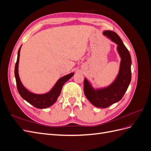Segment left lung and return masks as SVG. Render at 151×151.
<instances>
[{
  "label": "left lung",
  "mask_w": 151,
  "mask_h": 151,
  "mask_svg": "<svg viewBox=\"0 0 151 151\" xmlns=\"http://www.w3.org/2000/svg\"><path fill=\"white\" fill-rule=\"evenodd\" d=\"M103 35L117 44V50L121 57L119 73L113 83L105 88L94 89L86 78L84 91L86 98L94 106L105 108L122 99L129 87L132 78V60L129 50L115 32L104 31Z\"/></svg>",
  "instance_id": "obj_1"
}]
</instances>
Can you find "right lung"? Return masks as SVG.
<instances>
[{
    "label": "right lung",
    "instance_id": "1",
    "mask_svg": "<svg viewBox=\"0 0 151 151\" xmlns=\"http://www.w3.org/2000/svg\"><path fill=\"white\" fill-rule=\"evenodd\" d=\"M21 47L19 48V50H18L17 62L16 63L14 69V74L18 92H19V94L22 98L36 108L43 109L51 106L57 100L58 97L61 93L63 84L74 76V73H70V74H67L61 77L60 79H59L56 84L53 86V88L46 94H36L32 93L27 90L24 88V86L22 85L19 79V74H18V65H19Z\"/></svg>",
    "mask_w": 151,
    "mask_h": 151
}]
</instances>
